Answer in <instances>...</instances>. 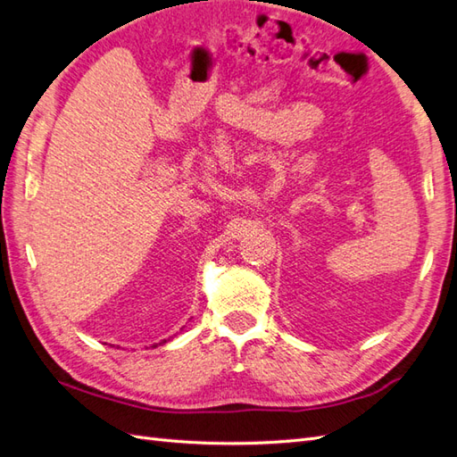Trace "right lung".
<instances>
[{
    "mask_svg": "<svg viewBox=\"0 0 457 457\" xmlns=\"http://www.w3.org/2000/svg\"><path fill=\"white\" fill-rule=\"evenodd\" d=\"M161 343H166V339H164V341H161ZM161 343H159V345H161Z\"/></svg>",
    "mask_w": 457,
    "mask_h": 457,
    "instance_id": "right-lung-1",
    "label": "right lung"
}]
</instances>
